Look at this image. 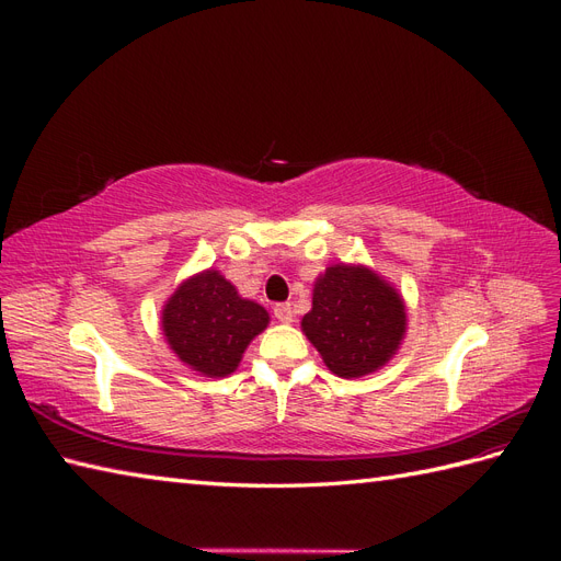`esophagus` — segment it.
Instances as JSON below:
<instances>
[{"label":"esophagus","mask_w":561,"mask_h":561,"mask_svg":"<svg viewBox=\"0 0 561 561\" xmlns=\"http://www.w3.org/2000/svg\"><path fill=\"white\" fill-rule=\"evenodd\" d=\"M274 316L280 320V322H293L295 320V309H293V304H276L274 307Z\"/></svg>","instance_id":"esophagus-1"}]
</instances>
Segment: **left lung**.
Instances as JSON below:
<instances>
[{
    "instance_id": "left-lung-1",
    "label": "left lung",
    "mask_w": 561,
    "mask_h": 561,
    "mask_svg": "<svg viewBox=\"0 0 561 561\" xmlns=\"http://www.w3.org/2000/svg\"><path fill=\"white\" fill-rule=\"evenodd\" d=\"M407 316L400 295L365 266H330L316 280L301 328L336 377L355 379L386 365L400 346Z\"/></svg>"
}]
</instances>
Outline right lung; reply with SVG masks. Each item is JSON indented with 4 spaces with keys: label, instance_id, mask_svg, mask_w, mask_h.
I'll use <instances>...</instances> for the list:
<instances>
[{
    "label": "right lung",
    "instance_id": "1",
    "mask_svg": "<svg viewBox=\"0 0 561 561\" xmlns=\"http://www.w3.org/2000/svg\"><path fill=\"white\" fill-rule=\"evenodd\" d=\"M268 322V313L217 274L203 271L178 287L163 309V334L180 360L208 377H225Z\"/></svg>",
    "mask_w": 561,
    "mask_h": 561
}]
</instances>
